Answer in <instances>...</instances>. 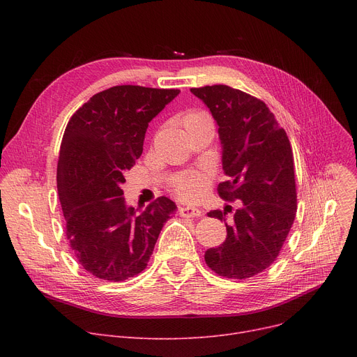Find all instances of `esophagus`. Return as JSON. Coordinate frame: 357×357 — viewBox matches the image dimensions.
Returning a JSON list of instances; mask_svg holds the SVG:
<instances>
[{"instance_id":"esophagus-1","label":"esophagus","mask_w":357,"mask_h":357,"mask_svg":"<svg viewBox=\"0 0 357 357\" xmlns=\"http://www.w3.org/2000/svg\"><path fill=\"white\" fill-rule=\"evenodd\" d=\"M179 214L182 217H201L202 215V210L191 207V205H188V207H181L179 208Z\"/></svg>"}]
</instances>
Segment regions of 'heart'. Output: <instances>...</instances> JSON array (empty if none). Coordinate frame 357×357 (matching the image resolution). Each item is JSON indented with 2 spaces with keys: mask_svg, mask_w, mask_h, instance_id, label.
I'll return each mask as SVG.
<instances>
[{
  "mask_svg": "<svg viewBox=\"0 0 357 357\" xmlns=\"http://www.w3.org/2000/svg\"><path fill=\"white\" fill-rule=\"evenodd\" d=\"M202 117H208L207 112L199 109H190L183 114L182 121L183 126L186 127L190 123L199 120ZM208 186L210 176L202 172H183L171 182V188L174 194L183 201H197L208 190Z\"/></svg>",
  "mask_w": 357,
  "mask_h": 357,
  "instance_id": "obj_1",
  "label": "heart"
}]
</instances>
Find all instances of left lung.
<instances>
[{
    "label": "left lung",
    "mask_w": 357,
    "mask_h": 357,
    "mask_svg": "<svg viewBox=\"0 0 357 357\" xmlns=\"http://www.w3.org/2000/svg\"><path fill=\"white\" fill-rule=\"evenodd\" d=\"M211 111L222 144V169L229 181L218 195L241 201L227 222V213L207 215L226 222L227 237L208 249L205 264L217 275L248 279L268 269L288 237L296 214L294 153L285 130L268 105L227 85L191 88Z\"/></svg>",
    "instance_id": "left-lung-1"
}]
</instances>
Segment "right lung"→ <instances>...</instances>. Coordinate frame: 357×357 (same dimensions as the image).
I'll list each match as a JSON object with an SVG mask.
<instances>
[{"instance_id": "right-lung-1", "label": "right lung", "mask_w": 357, "mask_h": 357, "mask_svg": "<svg viewBox=\"0 0 357 357\" xmlns=\"http://www.w3.org/2000/svg\"><path fill=\"white\" fill-rule=\"evenodd\" d=\"M179 93L139 85L111 86L70 117L58 160V194L66 237L79 265L96 278L121 282L146 269L176 205L159 197L136 214L127 207L124 172L143 152L149 121Z\"/></svg>"}]
</instances>
